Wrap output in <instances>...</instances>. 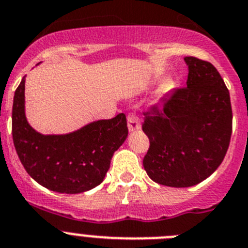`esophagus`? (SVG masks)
Listing matches in <instances>:
<instances>
[{"mask_svg":"<svg viewBox=\"0 0 248 248\" xmlns=\"http://www.w3.org/2000/svg\"><path fill=\"white\" fill-rule=\"evenodd\" d=\"M127 124H128V131L129 132H135L140 128V124L138 121V117L135 115H128L127 117Z\"/></svg>","mask_w":248,"mask_h":248,"instance_id":"esophagus-1","label":"esophagus"}]
</instances>
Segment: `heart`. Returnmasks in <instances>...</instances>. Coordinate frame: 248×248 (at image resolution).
Wrapping results in <instances>:
<instances>
[{"label":"heart","mask_w":248,"mask_h":248,"mask_svg":"<svg viewBox=\"0 0 248 248\" xmlns=\"http://www.w3.org/2000/svg\"><path fill=\"white\" fill-rule=\"evenodd\" d=\"M173 89V82L171 81H166L164 84H163L162 86H160L159 91H158V95H159V97L162 96H166L167 93H169V91Z\"/></svg>","instance_id":"b5f03b06"}]
</instances>
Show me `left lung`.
<instances>
[{
    "label": "left lung",
    "mask_w": 248,
    "mask_h": 248,
    "mask_svg": "<svg viewBox=\"0 0 248 248\" xmlns=\"http://www.w3.org/2000/svg\"><path fill=\"white\" fill-rule=\"evenodd\" d=\"M186 86L144 113L148 177L171 188H188L210 177L224 160L232 132L230 93L209 62L185 57Z\"/></svg>",
    "instance_id": "1"
}]
</instances>
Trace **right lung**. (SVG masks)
<instances>
[{"label":"right lung","instance_id":"obj_1","mask_svg":"<svg viewBox=\"0 0 248 248\" xmlns=\"http://www.w3.org/2000/svg\"><path fill=\"white\" fill-rule=\"evenodd\" d=\"M24 84L26 77L13 97L12 137L27 173L57 193L79 194L101 184L113 153L128 135L124 113L65 135H42L27 121Z\"/></svg>","mask_w":248,"mask_h":248}]
</instances>
